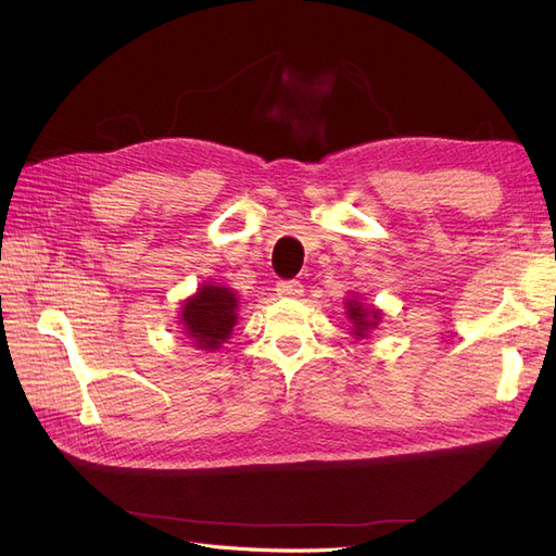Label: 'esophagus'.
I'll return each instance as SVG.
<instances>
[{"label": "esophagus", "mask_w": 556, "mask_h": 556, "mask_svg": "<svg viewBox=\"0 0 556 556\" xmlns=\"http://www.w3.org/2000/svg\"><path fill=\"white\" fill-rule=\"evenodd\" d=\"M276 292H278V296L299 299L301 294H304V285H301L299 280H280L276 285Z\"/></svg>", "instance_id": "esophagus-1"}]
</instances>
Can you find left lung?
I'll use <instances>...</instances> for the list:
<instances>
[{
  "instance_id": "8db88e82",
  "label": "left lung",
  "mask_w": 556,
  "mask_h": 556,
  "mask_svg": "<svg viewBox=\"0 0 556 556\" xmlns=\"http://www.w3.org/2000/svg\"><path fill=\"white\" fill-rule=\"evenodd\" d=\"M345 311H348V319L352 323V333L357 336V339H366V333L376 329L382 313L374 306H364L357 296L345 299Z\"/></svg>"
}]
</instances>
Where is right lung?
I'll return each mask as SVG.
<instances>
[{
	"label": "right lung",
	"instance_id": "obj_1",
	"mask_svg": "<svg viewBox=\"0 0 556 556\" xmlns=\"http://www.w3.org/2000/svg\"><path fill=\"white\" fill-rule=\"evenodd\" d=\"M237 306L239 299L229 288L206 282L197 294L185 299L178 319L194 348L213 352L231 336L237 325Z\"/></svg>",
	"mask_w": 556,
	"mask_h": 556
}]
</instances>
